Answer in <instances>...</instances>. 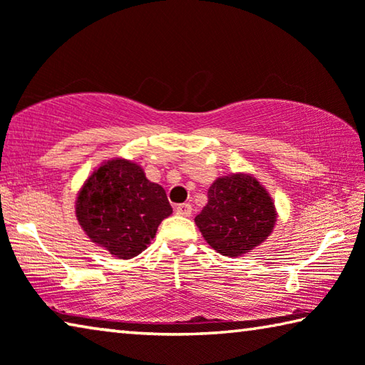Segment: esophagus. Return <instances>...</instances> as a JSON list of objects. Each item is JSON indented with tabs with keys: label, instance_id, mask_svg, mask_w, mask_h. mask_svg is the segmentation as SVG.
I'll return each instance as SVG.
<instances>
[{
	"label": "esophagus",
	"instance_id": "esophagus-1",
	"mask_svg": "<svg viewBox=\"0 0 365 365\" xmlns=\"http://www.w3.org/2000/svg\"><path fill=\"white\" fill-rule=\"evenodd\" d=\"M176 213L179 216H190L192 215V207H190V203H179L176 207Z\"/></svg>",
	"mask_w": 365,
	"mask_h": 365
}]
</instances>
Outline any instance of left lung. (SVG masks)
<instances>
[{
    "label": "left lung",
    "instance_id": "8db88e82",
    "mask_svg": "<svg viewBox=\"0 0 365 365\" xmlns=\"http://www.w3.org/2000/svg\"><path fill=\"white\" fill-rule=\"evenodd\" d=\"M276 220L269 192L257 178L237 173L210 186L208 203L195 216V225L213 250L240 257L269 237Z\"/></svg>",
    "mask_w": 365,
    "mask_h": 365
}]
</instances>
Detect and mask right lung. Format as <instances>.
Returning <instances> with one entry per match:
<instances>
[{
  "instance_id": "1",
  "label": "right lung",
  "mask_w": 365,
  "mask_h": 365,
  "mask_svg": "<svg viewBox=\"0 0 365 365\" xmlns=\"http://www.w3.org/2000/svg\"><path fill=\"white\" fill-rule=\"evenodd\" d=\"M75 213L91 242L115 258L130 259L150 245L173 208L165 189L150 182L138 163L113 158L83 184Z\"/></svg>"
}]
</instances>
